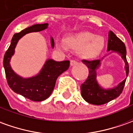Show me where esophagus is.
<instances>
[{
  "label": "esophagus",
  "instance_id": "1",
  "mask_svg": "<svg viewBox=\"0 0 133 133\" xmlns=\"http://www.w3.org/2000/svg\"><path fill=\"white\" fill-rule=\"evenodd\" d=\"M77 64V61L75 60H71L70 61V65L71 66H75V65Z\"/></svg>",
  "mask_w": 133,
  "mask_h": 133
}]
</instances>
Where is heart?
<instances>
[{
  "mask_svg": "<svg viewBox=\"0 0 133 133\" xmlns=\"http://www.w3.org/2000/svg\"><path fill=\"white\" fill-rule=\"evenodd\" d=\"M66 43L70 48L79 49V55L85 59H93L97 57L105 46L103 37L90 32H81L68 36ZM56 45L61 50H66V45L61 41H57Z\"/></svg>",
  "mask_w": 133,
  "mask_h": 133,
  "instance_id": "heart-1",
  "label": "heart"
}]
</instances>
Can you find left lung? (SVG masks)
<instances>
[{
    "label": "left lung",
    "mask_w": 133,
    "mask_h": 133,
    "mask_svg": "<svg viewBox=\"0 0 133 133\" xmlns=\"http://www.w3.org/2000/svg\"><path fill=\"white\" fill-rule=\"evenodd\" d=\"M107 51H110L109 54L111 53H116L122 57L125 64L124 69L126 72V75L128 77L129 73V65L126 58V48L124 43L119 37H117L112 31H109V32ZM103 58L101 60H82V63L88 67L89 75L85 82L81 85V94L85 101L94 105H102L117 98L122 92L127 79L126 77L118 85L109 89H105L100 86L97 81L96 71L100 67L101 61L103 60Z\"/></svg>",
    "instance_id": "left-lung-1"
}]
</instances>
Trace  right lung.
I'll list each match as a JSON object with an SVG mask.
<instances>
[{
    "mask_svg": "<svg viewBox=\"0 0 133 133\" xmlns=\"http://www.w3.org/2000/svg\"><path fill=\"white\" fill-rule=\"evenodd\" d=\"M48 26V23L34 24L19 33L14 34L11 45L3 58V67L5 69V77L11 89L16 93L33 101H42L47 99L51 96L58 77L68 69L70 62L69 61H56L49 58L45 61L43 68L37 75L24 78L14 72L10 65V61L14 54L15 48L19 39L27 33L45 30ZM51 43L52 47H54V40L52 37H51Z\"/></svg>",
    "mask_w": 133,
    "mask_h": 133,
    "instance_id": "right-lung-1",
    "label": "right lung"
}]
</instances>
